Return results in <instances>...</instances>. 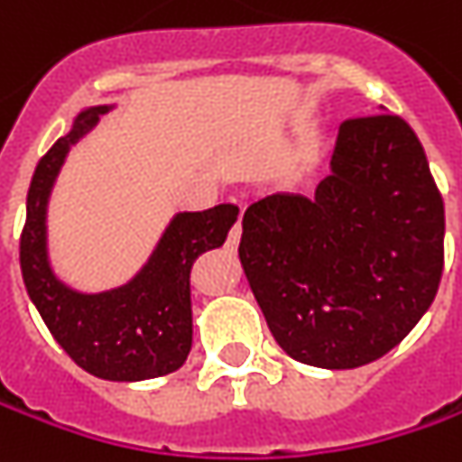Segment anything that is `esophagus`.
Wrapping results in <instances>:
<instances>
[{"label":"esophagus","mask_w":462,"mask_h":462,"mask_svg":"<svg viewBox=\"0 0 462 462\" xmlns=\"http://www.w3.org/2000/svg\"><path fill=\"white\" fill-rule=\"evenodd\" d=\"M239 241H241V223L236 221L234 223V228H231V234H228V241H226V246L234 252L236 246H239Z\"/></svg>","instance_id":"1"}]
</instances>
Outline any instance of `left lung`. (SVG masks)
Segmentation results:
<instances>
[{
  "label": "left lung",
  "instance_id": "1",
  "mask_svg": "<svg viewBox=\"0 0 462 462\" xmlns=\"http://www.w3.org/2000/svg\"><path fill=\"white\" fill-rule=\"evenodd\" d=\"M239 259L275 342L349 370L391 352L435 300L445 205L399 116L345 120L316 195L277 192L244 213Z\"/></svg>",
  "mask_w": 462,
  "mask_h": 462
}]
</instances>
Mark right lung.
<instances>
[{
    "label": "right lung",
    "mask_w": 462,
    "mask_h": 462,
    "mask_svg": "<svg viewBox=\"0 0 462 462\" xmlns=\"http://www.w3.org/2000/svg\"><path fill=\"white\" fill-rule=\"evenodd\" d=\"M107 110L113 105L81 110L71 131L38 162L27 189L20 267L30 300L74 363L102 381H149L185 365L192 346L189 270L200 254L223 246L239 208L223 203L198 213H177L149 262L120 288L102 293L69 288L56 277L48 259V198L69 149Z\"/></svg>",
    "instance_id": "add662e5"
}]
</instances>
